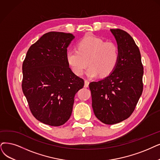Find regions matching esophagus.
<instances>
[{"mask_svg": "<svg viewBox=\"0 0 160 160\" xmlns=\"http://www.w3.org/2000/svg\"><path fill=\"white\" fill-rule=\"evenodd\" d=\"M89 85V81L87 79L85 80V87H88Z\"/></svg>", "mask_w": 160, "mask_h": 160, "instance_id": "obj_1", "label": "esophagus"}]
</instances>
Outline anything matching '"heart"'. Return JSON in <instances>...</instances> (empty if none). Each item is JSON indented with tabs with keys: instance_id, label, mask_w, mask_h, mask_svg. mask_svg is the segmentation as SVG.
Segmentation results:
<instances>
[{
	"instance_id": "obj_1",
	"label": "heart",
	"mask_w": 160,
	"mask_h": 160,
	"mask_svg": "<svg viewBox=\"0 0 160 160\" xmlns=\"http://www.w3.org/2000/svg\"><path fill=\"white\" fill-rule=\"evenodd\" d=\"M66 60L74 73L81 75L88 63L89 66L86 74L93 78L100 75L105 77L116 68L119 60V49L112 42H105L96 36H88L81 39L76 49L66 52Z\"/></svg>"
}]
</instances>
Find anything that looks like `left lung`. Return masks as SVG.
Returning a JSON list of instances; mask_svg holds the SVG:
<instances>
[{
	"label": "left lung",
	"mask_w": 160,
	"mask_h": 160,
	"mask_svg": "<svg viewBox=\"0 0 160 160\" xmlns=\"http://www.w3.org/2000/svg\"><path fill=\"white\" fill-rule=\"evenodd\" d=\"M110 31L119 49L118 64L106 78L89 84L94 113L107 125L130 117L142 92L144 73L140 50L132 37L119 29Z\"/></svg>",
	"instance_id": "left-lung-1"
}]
</instances>
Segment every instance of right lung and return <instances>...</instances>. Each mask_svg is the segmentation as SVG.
<instances>
[{
    "mask_svg": "<svg viewBox=\"0 0 160 160\" xmlns=\"http://www.w3.org/2000/svg\"><path fill=\"white\" fill-rule=\"evenodd\" d=\"M75 37L62 32L44 34L29 48L23 62L22 91L33 116L50 126L71 116L74 97L84 80L70 69L67 48Z\"/></svg>",
    "mask_w": 160,
    "mask_h": 160,
    "instance_id": "right-lung-1",
    "label": "right lung"
}]
</instances>
